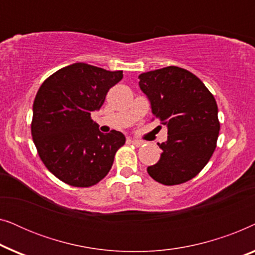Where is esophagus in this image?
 <instances>
[{"instance_id":"34e87169","label":"esophagus","mask_w":255,"mask_h":255,"mask_svg":"<svg viewBox=\"0 0 255 255\" xmlns=\"http://www.w3.org/2000/svg\"><path fill=\"white\" fill-rule=\"evenodd\" d=\"M128 141L132 142L134 146H137V147H139V146L142 145V141L141 140H138V139H128Z\"/></svg>"}]
</instances>
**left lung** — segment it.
Returning a JSON list of instances; mask_svg holds the SVG:
<instances>
[{
  "label": "left lung",
  "instance_id": "obj_1",
  "mask_svg": "<svg viewBox=\"0 0 255 255\" xmlns=\"http://www.w3.org/2000/svg\"><path fill=\"white\" fill-rule=\"evenodd\" d=\"M139 88L151 103L153 116L167 128L161 155L147 167L152 179L165 186L187 182L204 168L216 148L218 108L204 83L187 69L169 66L142 73Z\"/></svg>",
  "mask_w": 255,
  "mask_h": 255
}]
</instances>
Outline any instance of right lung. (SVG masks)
Wrapping results in <instances>:
<instances>
[{
  "label": "right lung",
  "instance_id": "obj_1",
  "mask_svg": "<svg viewBox=\"0 0 255 255\" xmlns=\"http://www.w3.org/2000/svg\"><path fill=\"white\" fill-rule=\"evenodd\" d=\"M123 71H106L83 62L47 78L33 102L31 133L41 161L62 182L90 187L109 173L125 135L104 134L90 115L100 110Z\"/></svg>",
  "mask_w": 255,
  "mask_h": 255
}]
</instances>
